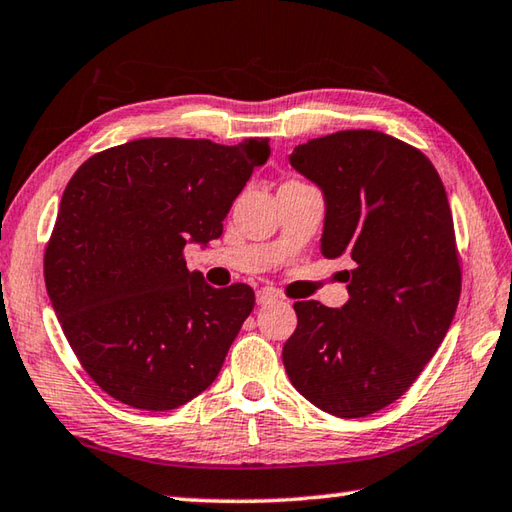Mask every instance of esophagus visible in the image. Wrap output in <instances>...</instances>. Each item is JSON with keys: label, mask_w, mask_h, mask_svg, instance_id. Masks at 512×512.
Wrapping results in <instances>:
<instances>
[{"label": "esophagus", "mask_w": 512, "mask_h": 512, "mask_svg": "<svg viewBox=\"0 0 512 512\" xmlns=\"http://www.w3.org/2000/svg\"><path fill=\"white\" fill-rule=\"evenodd\" d=\"M277 299V293L273 288H262V290H257V304L259 306H266V304H273Z\"/></svg>", "instance_id": "34e87169"}]
</instances>
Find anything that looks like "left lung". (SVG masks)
Here are the masks:
<instances>
[{
	"instance_id": "8db88e82",
	"label": "left lung",
	"mask_w": 512,
	"mask_h": 512,
	"mask_svg": "<svg viewBox=\"0 0 512 512\" xmlns=\"http://www.w3.org/2000/svg\"><path fill=\"white\" fill-rule=\"evenodd\" d=\"M290 164L326 197L324 257L346 255L342 308L295 302L286 373L310 404L366 417L402 397L453 322L462 266L442 179L422 150L379 130L308 139Z\"/></svg>"
}]
</instances>
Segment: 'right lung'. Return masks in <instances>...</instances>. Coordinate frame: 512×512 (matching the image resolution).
I'll list each match as a JSON object with an SVG mask.
<instances>
[{"instance_id":"add662e5","label":"right lung","mask_w":512,"mask_h":512,"mask_svg":"<svg viewBox=\"0 0 512 512\" xmlns=\"http://www.w3.org/2000/svg\"><path fill=\"white\" fill-rule=\"evenodd\" d=\"M268 155V139L148 137L70 177L44 253L46 290L79 364L117 402L173 410L215 382L255 293L208 286L184 248L222 235Z\"/></svg>"}]
</instances>
